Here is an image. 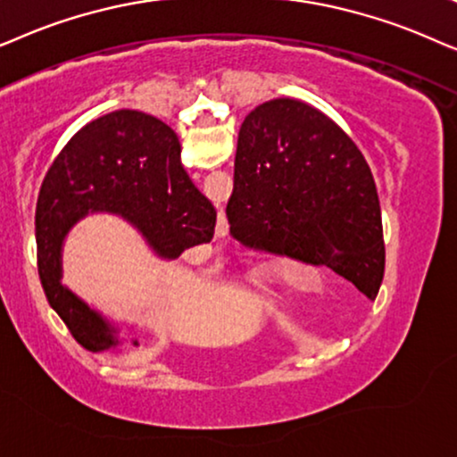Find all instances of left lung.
<instances>
[{
    "label": "left lung",
    "instance_id": "1",
    "mask_svg": "<svg viewBox=\"0 0 457 457\" xmlns=\"http://www.w3.org/2000/svg\"><path fill=\"white\" fill-rule=\"evenodd\" d=\"M225 215L242 246L326 265L368 299L378 295L385 238L372 171L313 106L278 97L248 114Z\"/></svg>",
    "mask_w": 457,
    "mask_h": 457
}]
</instances>
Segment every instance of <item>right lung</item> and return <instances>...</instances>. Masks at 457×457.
I'll list each match as a JSON object with an SVG mask.
<instances>
[{"label": "right lung", "mask_w": 457, "mask_h": 457, "mask_svg": "<svg viewBox=\"0 0 457 457\" xmlns=\"http://www.w3.org/2000/svg\"><path fill=\"white\" fill-rule=\"evenodd\" d=\"M89 211L127 219L165 259L211 242L217 211L181 165L175 131L156 117L117 111L91 120L69 139L39 190L37 270L47 303L77 343L96 353L120 345L117 330L60 284L64 236Z\"/></svg>", "instance_id": "add662e5"}]
</instances>
